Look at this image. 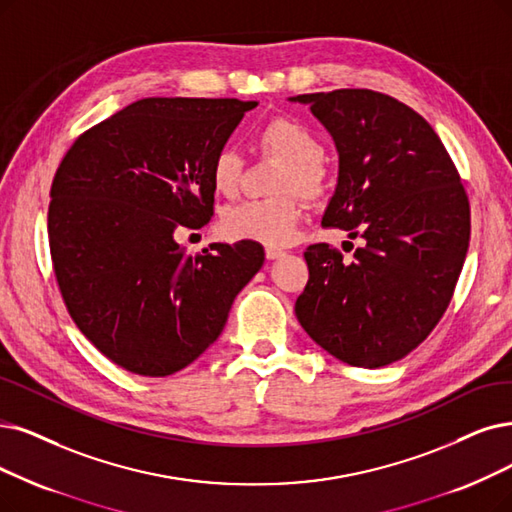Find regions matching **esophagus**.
<instances>
[{"mask_svg":"<svg viewBox=\"0 0 512 512\" xmlns=\"http://www.w3.org/2000/svg\"><path fill=\"white\" fill-rule=\"evenodd\" d=\"M264 254H267V258H269V260H275V258L283 256L285 252H283L281 248H273V245H267V248H264Z\"/></svg>","mask_w":512,"mask_h":512,"instance_id":"34e87169","label":"esophagus"}]
</instances>
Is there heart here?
<instances>
[{"instance_id": "b5f03b06", "label": "heart", "mask_w": 512, "mask_h": 512, "mask_svg": "<svg viewBox=\"0 0 512 512\" xmlns=\"http://www.w3.org/2000/svg\"><path fill=\"white\" fill-rule=\"evenodd\" d=\"M260 147L285 161L275 191L283 193L271 199L241 201L222 212L220 231L229 239L256 241L264 245H288L300 222V201L294 193L311 203L330 197L334 189V172L321 153L319 138L302 121L292 117H273L256 132ZM243 159L222 147L210 161V182L216 193L233 197L241 187Z\"/></svg>"}]
</instances>
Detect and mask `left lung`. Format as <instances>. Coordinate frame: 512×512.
I'll return each mask as SVG.
<instances>
[{
  "mask_svg": "<svg viewBox=\"0 0 512 512\" xmlns=\"http://www.w3.org/2000/svg\"><path fill=\"white\" fill-rule=\"evenodd\" d=\"M334 136L338 187L323 227L363 237L353 262L330 243L304 258V332L336 359L382 367L412 353L452 302L470 237L460 174L428 121L365 88L300 94Z\"/></svg>",
  "mask_w": 512,
  "mask_h": 512,
  "instance_id": "left-lung-1",
  "label": "left lung"
}]
</instances>
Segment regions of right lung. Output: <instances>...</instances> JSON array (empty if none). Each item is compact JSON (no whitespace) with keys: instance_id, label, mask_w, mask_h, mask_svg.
I'll return each mask as SVG.
<instances>
[{"instance_id":"right-lung-1","label":"right lung","mask_w":512,"mask_h":512,"mask_svg":"<svg viewBox=\"0 0 512 512\" xmlns=\"http://www.w3.org/2000/svg\"><path fill=\"white\" fill-rule=\"evenodd\" d=\"M256 102L142 98L79 134L54 174L50 256L79 332L124 370L163 378L220 336L262 267L256 241L189 254L214 216L210 161Z\"/></svg>"}]
</instances>
